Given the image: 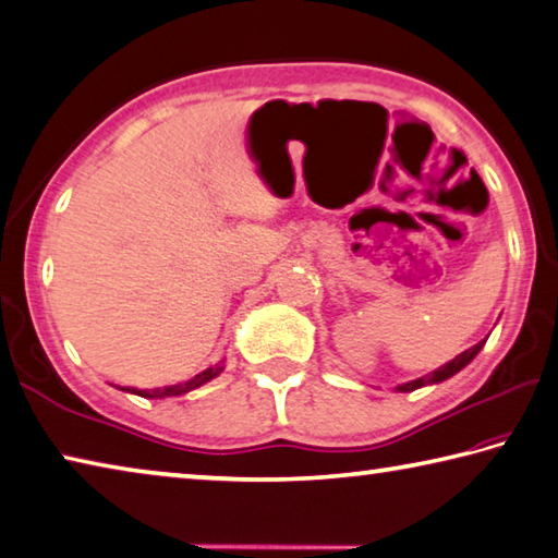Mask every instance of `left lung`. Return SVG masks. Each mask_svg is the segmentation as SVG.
I'll list each match as a JSON object with an SVG mask.
<instances>
[{
  "label": "left lung",
  "mask_w": 558,
  "mask_h": 558,
  "mask_svg": "<svg viewBox=\"0 0 558 558\" xmlns=\"http://www.w3.org/2000/svg\"><path fill=\"white\" fill-rule=\"evenodd\" d=\"M487 342V339H483V342H477L475 347H470L468 352H462V354H458L456 359H452V362H448L446 366H440V369H436L433 374H428V376H421V379H415V381H409V384H401V386H396V391H413V389H421V386H426V384H438V381H446V379H450L452 374H458L462 366H468L472 359H475V354L480 352V349H483V344Z\"/></svg>",
  "instance_id": "obj_1"
}]
</instances>
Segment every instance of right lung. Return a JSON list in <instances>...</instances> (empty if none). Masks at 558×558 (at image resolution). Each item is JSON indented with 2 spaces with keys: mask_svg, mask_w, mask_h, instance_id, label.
<instances>
[{
  "mask_svg": "<svg viewBox=\"0 0 558 558\" xmlns=\"http://www.w3.org/2000/svg\"><path fill=\"white\" fill-rule=\"evenodd\" d=\"M221 372H223V366H221V364H216V366H211V369H206V372H202V374H196L194 379L182 381V384H174V386H165V389H125V391L143 396V399H165V396H182V393L192 391V389H199L202 384L211 381L214 376H219Z\"/></svg>",
  "mask_w": 558,
  "mask_h": 558,
  "instance_id": "obj_1",
  "label": "right lung"
}]
</instances>
